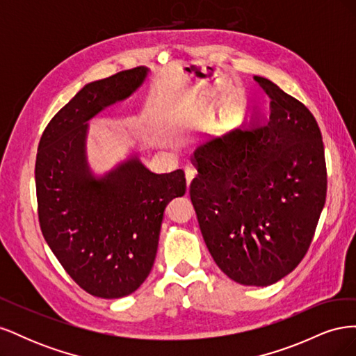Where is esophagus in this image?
Returning a JSON list of instances; mask_svg holds the SVG:
<instances>
[{
	"mask_svg": "<svg viewBox=\"0 0 356 356\" xmlns=\"http://www.w3.org/2000/svg\"><path fill=\"white\" fill-rule=\"evenodd\" d=\"M196 169L195 168H191V166H187L186 168V179H187V188L190 187V184L193 182V179L196 178Z\"/></svg>",
	"mask_w": 356,
	"mask_h": 356,
	"instance_id": "34e87169",
	"label": "esophagus"
}]
</instances>
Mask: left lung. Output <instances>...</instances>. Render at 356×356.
I'll return each mask as SVG.
<instances>
[{
  "label": "left lung",
  "mask_w": 356,
  "mask_h": 356,
  "mask_svg": "<svg viewBox=\"0 0 356 356\" xmlns=\"http://www.w3.org/2000/svg\"><path fill=\"white\" fill-rule=\"evenodd\" d=\"M254 80L270 98L268 122L199 145L190 197L221 270L238 284L267 286L307 252L325 204L327 168L315 117L270 80Z\"/></svg>",
  "instance_id": "1"
}]
</instances>
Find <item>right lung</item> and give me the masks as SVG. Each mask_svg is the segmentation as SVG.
Wrapping results in <instances>:
<instances>
[{
    "label": "right lung",
    "instance_id": "1",
    "mask_svg": "<svg viewBox=\"0 0 356 356\" xmlns=\"http://www.w3.org/2000/svg\"><path fill=\"white\" fill-rule=\"evenodd\" d=\"M148 68L92 81L51 118L38 144L35 186L42 236L89 294H132L152 272L168 203L186 193L184 172L149 170L138 153L104 175L92 170L89 120L141 88Z\"/></svg>",
    "mask_w": 356,
    "mask_h": 356
}]
</instances>
